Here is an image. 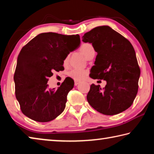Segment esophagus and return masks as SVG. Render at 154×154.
I'll list each match as a JSON object with an SVG mask.
<instances>
[{
	"label": "esophagus",
	"instance_id": "obj_1",
	"mask_svg": "<svg viewBox=\"0 0 154 154\" xmlns=\"http://www.w3.org/2000/svg\"><path fill=\"white\" fill-rule=\"evenodd\" d=\"M79 82H77V81H75V86H77V85L79 84Z\"/></svg>",
	"mask_w": 154,
	"mask_h": 154
}]
</instances>
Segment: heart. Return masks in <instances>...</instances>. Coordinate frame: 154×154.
<instances>
[{
	"instance_id": "b5f03b06",
	"label": "heart",
	"mask_w": 154,
	"mask_h": 154,
	"mask_svg": "<svg viewBox=\"0 0 154 154\" xmlns=\"http://www.w3.org/2000/svg\"><path fill=\"white\" fill-rule=\"evenodd\" d=\"M80 51L83 54L85 58L88 60L92 59L95 55V50L92 44L89 43H83L79 48ZM69 61V58L66 57L63 61V64L66 66ZM88 75V71L86 70H81V69H72L69 72V75L72 79L75 81H82Z\"/></svg>"
}]
</instances>
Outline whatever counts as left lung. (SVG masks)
<instances>
[{"instance_id": "8db88e82", "label": "left lung", "mask_w": 154, "mask_h": 154, "mask_svg": "<svg viewBox=\"0 0 154 154\" xmlns=\"http://www.w3.org/2000/svg\"><path fill=\"white\" fill-rule=\"evenodd\" d=\"M82 41L92 43L97 52L90 77L106 82L103 89L99 85H91L88 102L106 116L126 110L137 94L140 72L133 46L108 26L93 28L84 34Z\"/></svg>"}]
</instances>
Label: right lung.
<instances>
[{
    "mask_svg": "<svg viewBox=\"0 0 154 154\" xmlns=\"http://www.w3.org/2000/svg\"><path fill=\"white\" fill-rule=\"evenodd\" d=\"M79 46V35L45 32L21 49L14 79L15 97L26 116L36 122H48L63 112L74 82L66 78L57 90L49 89L47 83L54 71H63L64 58Z\"/></svg>",
    "mask_w": 154,
    "mask_h": 154,
    "instance_id": "add662e5",
    "label": "right lung"
}]
</instances>
